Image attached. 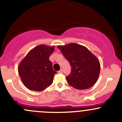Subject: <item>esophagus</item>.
Segmentation results:
<instances>
[{"instance_id":"34e87169","label":"esophagus","mask_w":122,"mask_h":122,"mask_svg":"<svg viewBox=\"0 0 122 122\" xmlns=\"http://www.w3.org/2000/svg\"><path fill=\"white\" fill-rule=\"evenodd\" d=\"M59 73H62V70H60V71H58Z\"/></svg>"}]
</instances>
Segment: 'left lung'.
Masks as SVG:
<instances>
[{"label":"left lung","instance_id":"obj_1","mask_svg":"<svg viewBox=\"0 0 122 122\" xmlns=\"http://www.w3.org/2000/svg\"><path fill=\"white\" fill-rule=\"evenodd\" d=\"M57 47L71 66V74L66 77L68 84L78 90L88 89L94 86L100 72L99 59L86 46L76 43Z\"/></svg>","mask_w":122,"mask_h":122}]
</instances>
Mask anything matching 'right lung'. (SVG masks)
<instances>
[{"instance_id": "obj_1", "label": "right lung", "mask_w": 122, "mask_h": 122, "mask_svg": "<svg viewBox=\"0 0 122 122\" xmlns=\"http://www.w3.org/2000/svg\"><path fill=\"white\" fill-rule=\"evenodd\" d=\"M54 46L39 45L32 49L18 66V72L23 84L28 89L41 92L51 86L54 75L49 58L54 51Z\"/></svg>"}]
</instances>
